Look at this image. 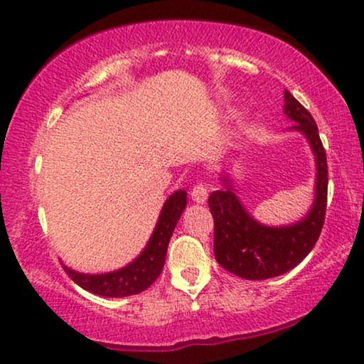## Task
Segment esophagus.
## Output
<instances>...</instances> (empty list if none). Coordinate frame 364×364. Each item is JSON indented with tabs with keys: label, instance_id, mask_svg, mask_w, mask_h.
Returning a JSON list of instances; mask_svg holds the SVG:
<instances>
[{
	"label": "esophagus",
	"instance_id": "obj_1",
	"mask_svg": "<svg viewBox=\"0 0 364 364\" xmlns=\"http://www.w3.org/2000/svg\"><path fill=\"white\" fill-rule=\"evenodd\" d=\"M191 198L196 203H205L208 198V188L207 185H203V183H196V185L191 188Z\"/></svg>",
	"mask_w": 364,
	"mask_h": 364
}]
</instances>
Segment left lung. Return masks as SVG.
<instances>
[{"mask_svg":"<svg viewBox=\"0 0 364 364\" xmlns=\"http://www.w3.org/2000/svg\"><path fill=\"white\" fill-rule=\"evenodd\" d=\"M284 113L296 122L291 129L300 130L309 139L317 161L315 200L307 217L288 227L257 224L240 205L227 178H224L225 190L213 191L208 196L215 225L213 252L218 264L246 279L274 278L300 264L318 240L326 220L329 171L317 124L307 108L288 90H284Z\"/></svg>","mask_w":364,"mask_h":364,"instance_id":"left-lung-1","label":"left lung"}]
</instances>
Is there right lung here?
Wrapping results in <instances>:
<instances>
[{"instance_id":"add662e5","label":"right lung","mask_w":364,"mask_h":364,"mask_svg":"<svg viewBox=\"0 0 364 364\" xmlns=\"http://www.w3.org/2000/svg\"><path fill=\"white\" fill-rule=\"evenodd\" d=\"M186 207V191L179 190L166 200L151 240L137 259L107 274H82L64 266L65 273L85 290L102 296H129L144 291L159 278L174 227Z\"/></svg>"}]
</instances>
